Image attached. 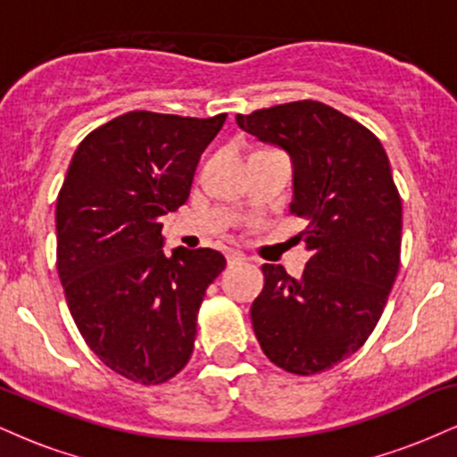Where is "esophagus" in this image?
<instances>
[{"label": "esophagus", "instance_id": "esophagus-1", "mask_svg": "<svg viewBox=\"0 0 457 457\" xmlns=\"http://www.w3.org/2000/svg\"><path fill=\"white\" fill-rule=\"evenodd\" d=\"M245 260V253H240V251H228V264H238V262Z\"/></svg>", "mask_w": 457, "mask_h": 457}]
</instances>
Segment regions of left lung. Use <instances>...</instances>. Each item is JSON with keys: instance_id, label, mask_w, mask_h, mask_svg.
<instances>
[{"instance_id": "8db88e82", "label": "left lung", "mask_w": 457, "mask_h": 457, "mask_svg": "<svg viewBox=\"0 0 457 457\" xmlns=\"http://www.w3.org/2000/svg\"><path fill=\"white\" fill-rule=\"evenodd\" d=\"M240 129L281 145L295 162L290 212L312 251L301 279L264 264L251 305L262 353L281 370L312 376L367 342L400 270L402 197L380 139L318 101L236 115Z\"/></svg>"}]
</instances>
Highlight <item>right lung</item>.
Here are the masks:
<instances>
[{
  "label": "right lung",
  "instance_id": "obj_1",
  "mask_svg": "<svg viewBox=\"0 0 457 457\" xmlns=\"http://www.w3.org/2000/svg\"><path fill=\"white\" fill-rule=\"evenodd\" d=\"M225 118L129 112L94 129L68 165L57 272L81 337L130 382L162 385L188 363L199 305L225 269L214 249H161V217L188 199Z\"/></svg>",
  "mask_w": 457,
  "mask_h": 457
}]
</instances>
